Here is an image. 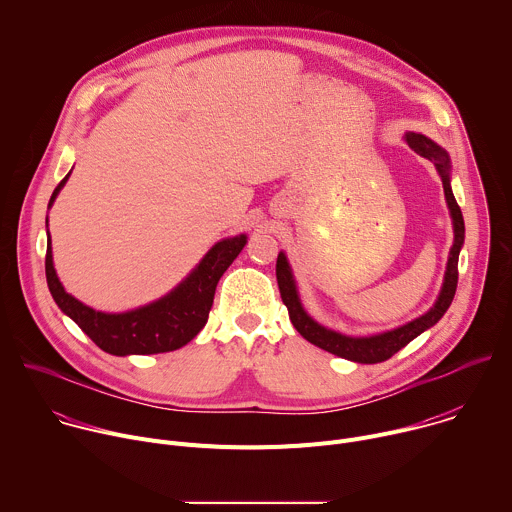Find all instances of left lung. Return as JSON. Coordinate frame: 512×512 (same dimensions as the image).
<instances>
[{
  "label": "left lung",
  "mask_w": 512,
  "mask_h": 512,
  "mask_svg": "<svg viewBox=\"0 0 512 512\" xmlns=\"http://www.w3.org/2000/svg\"><path fill=\"white\" fill-rule=\"evenodd\" d=\"M405 141L409 143V148L427 158L429 162H433L437 174L442 178L444 184V192H446V200L452 212V221H454V245L450 251V259H448V269H446V277H444V287L442 294L437 298L435 306L423 314L421 318L395 328L391 332H383L377 336H369V338H352V336H344L338 334L334 330H328L324 326H320L318 322H314L302 308L298 291H296V283H294V275H291L289 263L285 259L283 253L277 255V265H275V275H277V285H279V294L281 300L289 312V320L294 324V328L312 344H316L318 348L332 352L340 358H348L354 362H364V364H375V362H383L389 360L395 352H399L403 346H407L413 338H417L421 332H425L427 328H431L437 320H440L446 310L450 308L454 296H456V287H458V257H460V249L464 245V216L462 210L454 198L452 186H450V158L448 154L440 148V145L433 143L431 139H427L421 133H407Z\"/></svg>",
  "instance_id": "obj_1"
}]
</instances>
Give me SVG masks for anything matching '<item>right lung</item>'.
I'll use <instances>...</instances> for the list:
<instances>
[{"instance_id": "obj_1", "label": "right lung", "mask_w": 512, "mask_h": 512, "mask_svg": "<svg viewBox=\"0 0 512 512\" xmlns=\"http://www.w3.org/2000/svg\"><path fill=\"white\" fill-rule=\"evenodd\" d=\"M68 176H64L54 188L50 204ZM245 243V235L216 243L200 265L166 298L125 314L97 312L66 294L52 265L50 237L46 245V281L58 308L75 320L101 350L115 356L160 354L182 348L204 328L212 308L216 283L237 259Z\"/></svg>"}]
</instances>
